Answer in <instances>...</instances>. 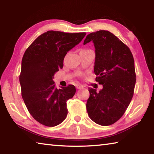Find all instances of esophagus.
I'll list each match as a JSON object with an SVG mask.
<instances>
[{
    "label": "esophagus",
    "mask_w": 154,
    "mask_h": 154,
    "mask_svg": "<svg viewBox=\"0 0 154 154\" xmlns=\"http://www.w3.org/2000/svg\"><path fill=\"white\" fill-rule=\"evenodd\" d=\"M75 87H76L77 89H82V88H83V87L82 86V85H79V84H77L76 85H75Z\"/></svg>",
    "instance_id": "obj_1"
}]
</instances>
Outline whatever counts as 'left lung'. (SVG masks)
I'll return each mask as SVG.
<instances>
[{
  "label": "left lung",
  "instance_id": "obj_1",
  "mask_svg": "<svg viewBox=\"0 0 154 154\" xmlns=\"http://www.w3.org/2000/svg\"><path fill=\"white\" fill-rule=\"evenodd\" d=\"M90 41L95 48L96 81L103 88L98 92L89 88L88 114L95 123L109 126L122 118L133 96L136 83L133 56L128 47L107 30L89 34L83 45Z\"/></svg>",
  "mask_w": 154,
  "mask_h": 154
}]
</instances>
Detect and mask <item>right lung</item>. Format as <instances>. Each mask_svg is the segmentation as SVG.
I'll return each mask as SVG.
<instances>
[{
  "label": "right lung",
  "instance_id": "1",
  "mask_svg": "<svg viewBox=\"0 0 154 154\" xmlns=\"http://www.w3.org/2000/svg\"><path fill=\"white\" fill-rule=\"evenodd\" d=\"M85 35L49 30L38 36L23 56L20 75L22 98L33 118L44 126H56L66 118V101L76 89L73 85L57 89L54 75L63 67L67 52Z\"/></svg>",
  "mask_w": 154,
  "mask_h": 154
}]
</instances>
